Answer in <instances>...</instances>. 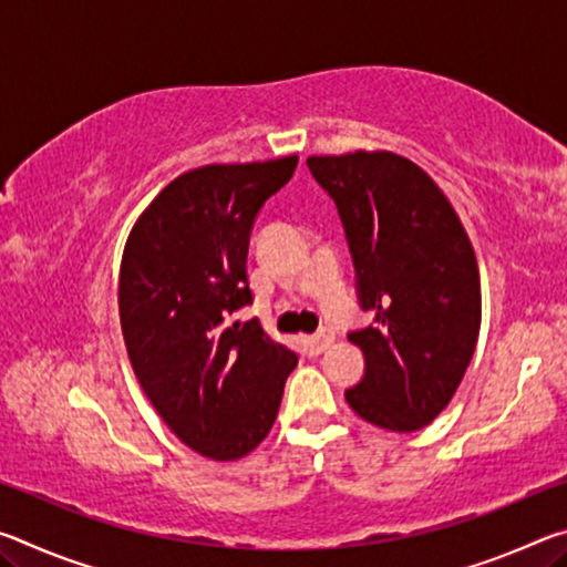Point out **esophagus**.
I'll return each mask as SVG.
<instances>
[{"mask_svg": "<svg viewBox=\"0 0 567 567\" xmlns=\"http://www.w3.org/2000/svg\"><path fill=\"white\" fill-rule=\"evenodd\" d=\"M332 340H334V334L330 330H320V332L310 334V338H305V348H307V352H310V354H318V352H322L324 348H328Z\"/></svg>", "mask_w": 567, "mask_h": 567, "instance_id": "obj_1", "label": "esophagus"}]
</instances>
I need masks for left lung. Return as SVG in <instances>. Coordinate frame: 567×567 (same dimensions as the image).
I'll return each mask as SVG.
<instances>
[{
    "mask_svg": "<svg viewBox=\"0 0 567 567\" xmlns=\"http://www.w3.org/2000/svg\"><path fill=\"white\" fill-rule=\"evenodd\" d=\"M338 207L354 292L372 320L348 332L364 372L344 390L372 425L415 433L453 400L480 332V275L453 205L392 152L307 159Z\"/></svg>",
    "mask_w": 567,
    "mask_h": 567,
    "instance_id": "8db88e82",
    "label": "left lung"
}]
</instances>
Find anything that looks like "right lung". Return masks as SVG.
Returning <instances> with one entry per match:
<instances>
[{"instance_id": "right-lung-1", "label": "right lung", "mask_w": 567, "mask_h": 567, "mask_svg": "<svg viewBox=\"0 0 567 567\" xmlns=\"http://www.w3.org/2000/svg\"><path fill=\"white\" fill-rule=\"evenodd\" d=\"M297 157L207 165L159 192L130 233L120 270V320L134 375L182 443L237 460L262 443L297 354L260 322L247 249L262 205Z\"/></svg>"}]
</instances>
